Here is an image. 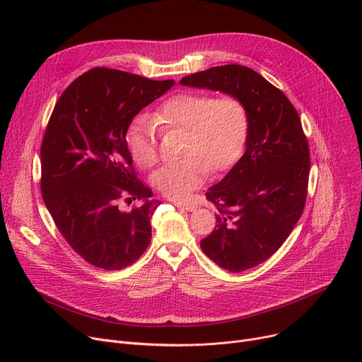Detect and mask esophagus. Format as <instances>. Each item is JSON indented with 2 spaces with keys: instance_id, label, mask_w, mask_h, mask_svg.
I'll use <instances>...</instances> for the list:
<instances>
[{
  "instance_id": "esophagus-1",
  "label": "esophagus",
  "mask_w": 362,
  "mask_h": 362,
  "mask_svg": "<svg viewBox=\"0 0 362 362\" xmlns=\"http://www.w3.org/2000/svg\"><path fill=\"white\" fill-rule=\"evenodd\" d=\"M175 205L177 208H182V210H186V211H194L198 208L197 202L195 201H191V199H186V201H175Z\"/></svg>"
}]
</instances>
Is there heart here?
Wrapping results in <instances>:
<instances>
[{
	"mask_svg": "<svg viewBox=\"0 0 362 362\" xmlns=\"http://www.w3.org/2000/svg\"><path fill=\"white\" fill-rule=\"evenodd\" d=\"M161 129H185L179 161L167 163L151 177L160 192L182 198L199 186L211 171L229 167L240 154L248 116L235 97L183 92L164 101L152 116ZM130 156L138 165L152 167L158 160L157 133L151 119L139 116L126 132Z\"/></svg>",
	"mask_w": 362,
	"mask_h": 362,
	"instance_id": "obj_1",
	"label": "heart"
}]
</instances>
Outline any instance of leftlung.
<instances>
[{"label": "left lung", "mask_w": 362, "mask_h": 362, "mask_svg": "<svg viewBox=\"0 0 362 362\" xmlns=\"http://www.w3.org/2000/svg\"><path fill=\"white\" fill-rule=\"evenodd\" d=\"M180 85L226 93L246 110L243 156L205 194L220 214L201 250L224 270L252 269L288 239L305 205L311 161L299 116L286 95L245 66L211 67Z\"/></svg>", "instance_id": "1"}]
</instances>
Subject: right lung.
Returning <instances> with one entry per match:
<instances>
[{"label":"right lung","mask_w":362,"mask_h":362,"mask_svg":"<svg viewBox=\"0 0 362 362\" xmlns=\"http://www.w3.org/2000/svg\"><path fill=\"white\" fill-rule=\"evenodd\" d=\"M173 85L92 69L54 107L41 148L42 198L69 245L95 267L123 270L151 242V218L160 201L151 199L133 173L126 132ZM123 199L140 204L127 212Z\"/></svg>","instance_id":"right-lung-1"}]
</instances>
